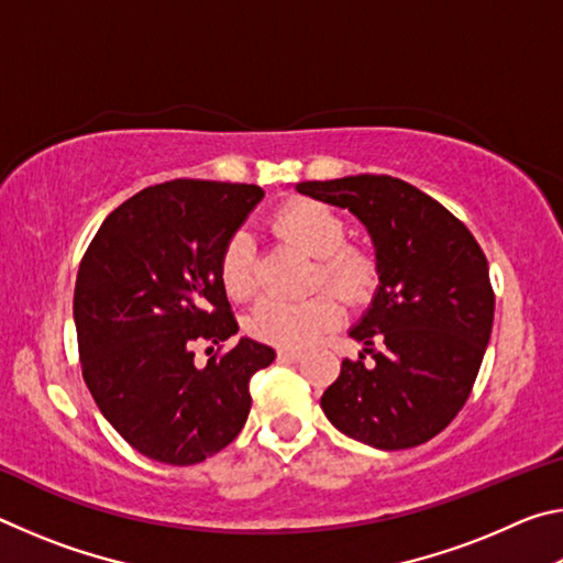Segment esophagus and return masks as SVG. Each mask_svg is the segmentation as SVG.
I'll return each mask as SVG.
<instances>
[{"instance_id": "1", "label": "esophagus", "mask_w": 563, "mask_h": 563, "mask_svg": "<svg viewBox=\"0 0 563 563\" xmlns=\"http://www.w3.org/2000/svg\"><path fill=\"white\" fill-rule=\"evenodd\" d=\"M278 360L280 362H300L302 352H298V350H278Z\"/></svg>"}]
</instances>
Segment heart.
I'll use <instances>...</instances> for the list:
<instances>
[{
  "label": "heart",
  "instance_id": "b5f03b06",
  "mask_svg": "<svg viewBox=\"0 0 563 563\" xmlns=\"http://www.w3.org/2000/svg\"><path fill=\"white\" fill-rule=\"evenodd\" d=\"M273 231L316 258L312 283L328 285L342 300L362 302L377 285V261L360 245L345 243L347 225L330 206L290 201L273 216ZM221 283L233 300H245L258 290L255 245L245 233H235L221 255ZM340 320L335 295L316 292L305 300L263 298L255 305L247 330L268 345L302 350Z\"/></svg>",
  "mask_w": 563,
  "mask_h": 563
}]
</instances>
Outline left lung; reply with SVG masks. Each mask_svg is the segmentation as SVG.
<instances>
[{
	"label": "left lung",
	"instance_id": "8db88e82",
	"mask_svg": "<svg viewBox=\"0 0 563 563\" xmlns=\"http://www.w3.org/2000/svg\"><path fill=\"white\" fill-rule=\"evenodd\" d=\"M298 194L357 216L379 275L373 305L350 328L373 365L365 355L342 360L322 412L377 450L424 444L464 407L487 352L494 290L479 243L442 203L393 176L305 180Z\"/></svg>",
	"mask_w": 563,
	"mask_h": 563
}]
</instances>
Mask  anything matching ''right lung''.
Listing matches in <instances>:
<instances>
[{
    "label": "right lung",
    "instance_id": "add662e5",
    "mask_svg": "<svg viewBox=\"0 0 563 563\" xmlns=\"http://www.w3.org/2000/svg\"><path fill=\"white\" fill-rule=\"evenodd\" d=\"M253 184L178 178L109 213L74 288L81 373L101 415L148 460L188 466L221 452L251 412V377L275 350L251 338L194 365V342L238 332L221 255L261 203Z\"/></svg>",
    "mask_w": 563,
    "mask_h": 563
}]
</instances>
